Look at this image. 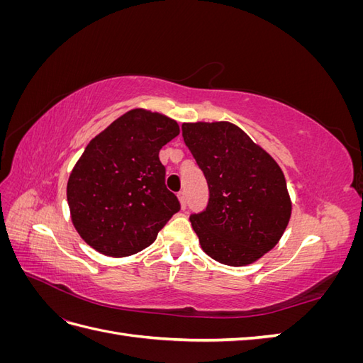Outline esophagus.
Wrapping results in <instances>:
<instances>
[{"mask_svg":"<svg viewBox=\"0 0 363 363\" xmlns=\"http://www.w3.org/2000/svg\"><path fill=\"white\" fill-rule=\"evenodd\" d=\"M179 201H180V206H182V208H184L186 207V192L184 191H182V192H179Z\"/></svg>","mask_w":363,"mask_h":363,"instance_id":"1","label":"esophagus"}]
</instances>
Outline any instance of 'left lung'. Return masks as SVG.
Returning a JSON list of instances; mask_svg holds the SVG:
<instances>
[{"mask_svg":"<svg viewBox=\"0 0 363 363\" xmlns=\"http://www.w3.org/2000/svg\"><path fill=\"white\" fill-rule=\"evenodd\" d=\"M184 144L204 172L206 211L191 216L207 256L247 267L279 244L292 201L279 163L242 128L228 123H183Z\"/></svg>","mask_w":363,"mask_h":363,"instance_id":"left-lung-1","label":"left lung"}]
</instances>
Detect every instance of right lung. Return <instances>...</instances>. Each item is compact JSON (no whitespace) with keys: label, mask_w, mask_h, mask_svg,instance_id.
Instances as JSON below:
<instances>
[{"label":"right lung","mask_w":363,"mask_h":363,"mask_svg":"<svg viewBox=\"0 0 363 363\" xmlns=\"http://www.w3.org/2000/svg\"><path fill=\"white\" fill-rule=\"evenodd\" d=\"M179 133L167 115L131 108L87 144L67 184L72 225L87 245L125 257L155 242L180 211L159 160L160 148Z\"/></svg>","instance_id":"1"}]
</instances>
